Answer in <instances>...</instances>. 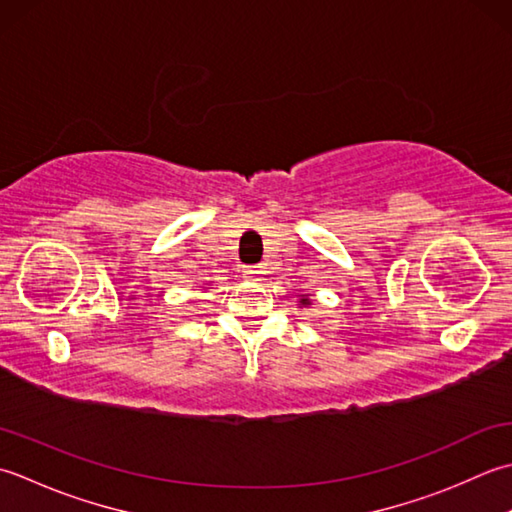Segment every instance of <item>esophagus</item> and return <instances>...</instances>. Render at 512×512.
Listing matches in <instances>:
<instances>
[{
	"mask_svg": "<svg viewBox=\"0 0 512 512\" xmlns=\"http://www.w3.org/2000/svg\"><path fill=\"white\" fill-rule=\"evenodd\" d=\"M260 274H263V267H258V265H249V267H245V269H243V276H245V278H249V280L258 278Z\"/></svg>",
	"mask_w": 512,
	"mask_h": 512,
	"instance_id": "obj_1",
	"label": "esophagus"
}]
</instances>
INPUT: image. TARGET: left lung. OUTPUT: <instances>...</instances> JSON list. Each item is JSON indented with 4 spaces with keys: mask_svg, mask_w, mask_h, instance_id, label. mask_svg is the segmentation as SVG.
I'll use <instances>...</instances> for the list:
<instances>
[{
    "mask_svg": "<svg viewBox=\"0 0 512 512\" xmlns=\"http://www.w3.org/2000/svg\"><path fill=\"white\" fill-rule=\"evenodd\" d=\"M300 305L307 307V305H311V300L309 298H300Z\"/></svg>",
    "mask_w": 512,
    "mask_h": 512,
    "instance_id": "8db88e82",
    "label": "left lung"
}]
</instances>
